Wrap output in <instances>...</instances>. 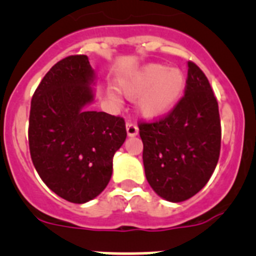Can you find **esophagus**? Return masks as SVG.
<instances>
[{"label": "esophagus", "mask_w": 256, "mask_h": 256, "mask_svg": "<svg viewBox=\"0 0 256 256\" xmlns=\"http://www.w3.org/2000/svg\"><path fill=\"white\" fill-rule=\"evenodd\" d=\"M126 126V133H128V136H130V137H134V136L138 134V126H136L134 123H132V122H128Z\"/></svg>", "instance_id": "34e87169"}]
</instances>
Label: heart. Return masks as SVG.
Wrapping results in <instances>:
<instances>
[{
	"instance_id": "obj_1",
	"label": "heart",
	"mask_w": 256,
	"mask_h": 256,
	"mask_svg": "<svg viewBox=\"0 0 256 256\" xmlns=\"http://www.w3.org/2000/svg\"><path fill=\"white\" fill-rule=\"evenodd\" d=\"M186 78L180 69L150 64L120 83V91L130 98H140L138 108L148 118L162 116L170 112L184 90Z\"/></svg>"
}]
</instances>
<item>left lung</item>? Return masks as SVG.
Instances as JSON below:
<instances>
[{"label":"left lung","instance_id":"obj_1","mask_svg":"<svg viewBox=\"0 0 256 256\" xmlns=\"http://www.w3.org/2000/svg\"><path fill=\"white\" fill-rule=\"evenodd\" d=\"M144 174L154 191L180 202L208 183L220 154L222 128L216 97L204 72L188 61L184 96L170 112L140 122Z\"/></svg>","mask_w":256,"mask_h":256}]
</instances>
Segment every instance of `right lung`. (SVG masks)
Returning <instances> with one entry per match:
<instances>
[{"mask_svg":"<svg viewBox=\"0 0 256 256\" xmlns=\"http://www.w3.org/2000/svg\"><path fill=\"white\" fill-rule=\"evenodd\" d=\"M92 80L87 56H68L47 72L30 102L32 162L46 186L74 204L105 190L126 137L122 116L84 110L94 100Z\"/></svg>","mask_w":256,"mask_h":256,"instance_id":"right-lung-1","label":"right lung"}]
</instances>
